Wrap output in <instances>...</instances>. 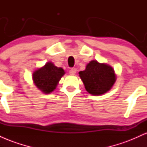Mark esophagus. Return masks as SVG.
Instances as JSON below:
<instances>
[{"label":"esophagus","mask_w":147,"mask_h":147,"mask_svg":"<svg viewBox=\"0 0 147 147\" xmlns=\"http://www.w3.org/2000/svg\"><path fill=\"white\" fill-rule=\"evenodd\" d=\"M76 72H77L76 68H71L70 70V71H69V73H70L71 75H75L76 74Z\"/></svg>","instance_id":"1"}]
</instances>
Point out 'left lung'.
Listing matches in <instances>:
<instances>
[{
    "label": "left lung",
    "mask_w": 147,
    "mask_h": 147,
    "mask_svg": "<svg viewBox=\"0 0 147 147\" xmlns=\"http://www.w3.org/2000/svg\"><path fill=\"white\" fill-rule=\"evenodd\" d=\"M86 90L92 95H100L111 90L116 81L114 70L109 65L91 61L84 71L79 72Z\"/></svg>",
    "instance_id": "8db88e82"
}]
</instances>
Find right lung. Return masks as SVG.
Wrapping results in <instances>:
<instances>
[{
  "label": "right lung",
  "instance_id": "right-lung-1",
  "mask_svg": "<svg viewBox=\"0 0 147 147\" xmlns=\"http://www.w3.org/2000/svg\"><path fill=\"white\" fill-rule=\"evenodd\" d=\"M64 74L65 71L63 68L55 66L52 62H48L44 66L33 72L32 79L40 90L45 94H49L56 88Z\"/></svg>",
  "mask_w": 147,
  "mask_h": 147
}]
</instances>
